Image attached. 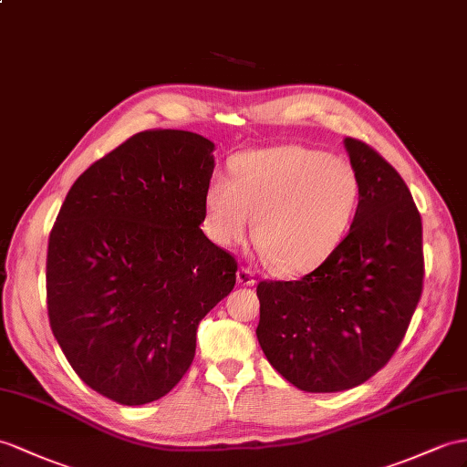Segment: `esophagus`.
<instances>
[{"mask_svg": "<svg viewBox=\"0 0 467 467\" xmlns=\"http://www.w3.org/2000/svg\"><path fill=\"white\" fill-rule=\"evenodd\" d=\"M237 283H240V285H254L255 273L249 267H240L237 269Z\"/></svg>", "mask_w": 467, "mask_h": 467, "instance_id": "1", "label": "esophagus"}]
</instances>
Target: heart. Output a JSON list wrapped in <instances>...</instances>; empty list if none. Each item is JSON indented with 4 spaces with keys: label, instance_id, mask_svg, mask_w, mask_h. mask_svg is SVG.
<instances>
[{
    "label": "heart",
    "instance_id": "heart-1",
    "mask_svg": "<svg viewBox=\"0 0 467 467\" xmlns=\"http://www.w3.org/2000/svg\"><path fill=\"white\" fill-rule=\"evenodd\" d=\"M360 202V180L345 158L305 146L235 156L232 180L215 174L206 190L208 234L215 244L254 242L281 275H299L345 240Z\"/></svg>",
    "mask_w": 467,
    "mask_h": 467
}]
</instances>
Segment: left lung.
<instances>
[{
	"mask_svg": "<svg viewBox=\"0 0 467 467\" xmlns=\"http://www.w3.org/2000/svg\"><path fill=\"white\" fill-rule=\"evenodd\" d=\"M360 202L345 240L299 281H259L257 340L305 392H340L392 358L422 297V218L400 174L357 139Z\"/></svg>",
	"mask_w": 467,
	"mask_h": 467,
	"instance_id": "obj_1",
	"label": "left lung"
}]
</instances>
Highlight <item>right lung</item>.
I'll return each instance as SVG.
<instances>
[{
    "instance_id": "right-lung-1",
    "label": "right lung",
    "mask_w": 467,
    "mask_h": 467,
    "mask_svg": "<svg viewBox=\"0 0 467 467\" xmlns=\"http://www.w3.org/2000/svg\"><path fill=\"white\" fill-rule=\"evenodd\" d=\"M212 152L188 130L134 134L75 180L51 230V331L78 379L119 404L174 389L200 321L235 285L237 261L200 230Z\"/></svg>"
}]
</instances>
